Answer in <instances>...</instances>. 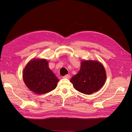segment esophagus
<instances>
[{
  "instance_id": "34e87169",
  "label": "esophagus",
  "mask_w": 132,
  "mask_h": 132,
  "mask_svg": "<svg viewBox=\"0 0 132 132\" xmlns=\"http://www.w3.org/2000/svg\"><path fill=\"white\" fill-rule=\"evenodd\" d=\"M63 78H65V79H69L70 78V75H65V76H64Z\"/></svg>"
}]
</instances>
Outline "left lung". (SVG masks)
Segmentation results:
<instances>
[{
    "mask_svg": "<svg viewBox=\"0 0 132 132\" xmlns=\"http://www.w3.org/2000/svg\"><path fill=\"white\" fill-rule=\"evenodd\" d=\"M106 79L105 68L97 61H82L78 74L71 78L75 90L86 95H90L100 89Z\"/></svg>",
    "mask_w": 132,
    "mask_h": 132,
    "instance_id": "1",
    "label": "left lung"
}]
</instances>
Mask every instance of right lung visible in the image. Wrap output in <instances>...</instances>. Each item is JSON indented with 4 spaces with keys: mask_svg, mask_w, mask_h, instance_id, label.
Segmentation results:
<instances>
[{
    "mask_svg": "<svg viewBox=\"0 0 132 132\" xmlns=\"http://www.w3.org/2000/svg\"><path fill=\"white\" fill-rule=\"evenodd\" d=\"M23 81L31 91L37 94H47L55 89L58 79L48 67L45 59H32L22 72Z\"/></svg>",
    "mask_w": 132,
    "mask_h": 132,
    "instance_id": "1",
    "label": "right lung"
}]
</instances>
